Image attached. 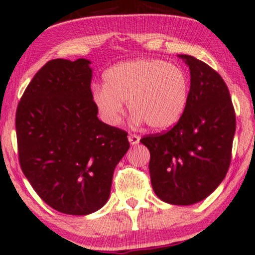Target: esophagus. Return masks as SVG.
Masks as SVG:
<instances>
[{"instance_id": "1", "label": "esophagus", "mask_w": 255, "mask_h": 255, "mask_svg": "<svg viewBox=\"0 0 255 255\" xmlns=\"http://www.w3.org/2000/svg\"><path fill=\"white\" fill-rule=\"evenodd\" d=\"M139 139H140V137L138 136V134H128V142H130V144L132 146H134V145H137L138 143H139Z\"/></svg>"}]
</instances>
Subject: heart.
I'll use <instances>...</instances> for the list:
<instances>
[{
	"instance_id": "1",
	"label": "heart",
	"mask_w": 255,
	"mask_h": 255,
	"mask_svg": "<svg viewBox=\"0 0 255 255\" xmlns=\"http://www.w3.org/2000/svg\"><path fill=\"white\" fill-rule=\"evenodd\" d=\"M92 99L110 127L119 124L128 102L134 123L146 122L153 130H166L177 124L187 109L189 81L180 67L166 61H124L104 73V86L93 90Z\"/></svg>"
}]
</instances>
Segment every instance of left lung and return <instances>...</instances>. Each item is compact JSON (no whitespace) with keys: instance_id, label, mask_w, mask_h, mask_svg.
<instances>
[{"instance_id":"8db88e82","label":"left lung","mask_w":255,"mask_h":255,"mask_svg":"<svg viewBox=\"0 0 255 255\" xmlns=\"http://www.w3.org/2000/svg\"><path fill=\"white\" fill-rule=\"evenodd\" d=\"M187 109L171 130L143 137L152 189L162 201L189 206L208 197L227 174L235 133L228 87L218 72L191 55Z\"/></svg>"}]
</instances>
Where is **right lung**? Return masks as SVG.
I'll return each mask as SVG.
<instances>
[{"mask_svg": "<svg viewBox=\"0 0 255 255\" xmlns=\"http://www.w3.org/2000/svg\"><path fill=\"white\" fill-rule=\"evenodd\" d=\"M87 59H54L34 75L18 103L22 171L45 202L89 215L108 202L115 168L130 147L128 133L100 122Z\"/></svg>", "mask_w": 255, "mask_h": 255, "instance_id": "right-lung-1", "label": "right lung"}]
</instances>
